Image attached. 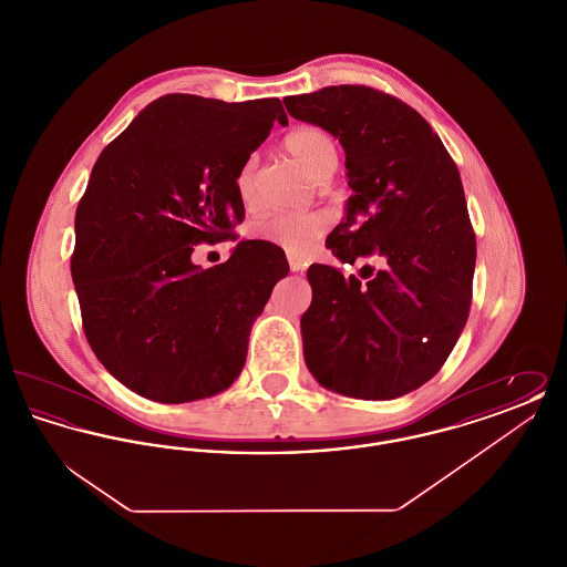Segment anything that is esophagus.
I'll list each match as a JSON object with an SVG mask.
<instances>
[{
    "instance_id": "1",
    "label": "esophagus",
    "mask_w": 567,
    "mask_h": 567,
    "mask_svg": "<svg viewBox=\"0 0 567 567\" xmlns=\"http://www.w3.org/2000/svg\"><path fill=\"white\" fill-rule=\"evenodd\" d=\"M306 261H301V259H297V257H291L289 255V268H291V271H303L306 270Z\"/></svg>"
}]
</instances>
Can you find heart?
<instances>
[{"label":"heart","instance_id":"b5f03b06","mask_svg":"<svg viewBox=\"0 0 567 567\" xmlns=\"http://www.w3.org/2000/svg\"><path fill=\"white\" fill-rule=\"evenodd\" d=\"M285 151L308 174L323 181L329 178L338 163V148L333 137L317 125H301L291 130L282 140ZM259 159L252 155L240 165L236 174V193L246 208H255L261 202V183L257 172ZM327 229L321 215H296V213H271L250 223V236L259 243L280 246L293 255L308 252Z\"/></svg>","mask_w":567,"mask_h":567}]
</instances>
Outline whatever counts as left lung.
<instances>
[{
	"instance_id": "obj_1",
	"label": "left lung",
	"mask_w": 567,
	"mask_h": 567,
	"mask_svg": "<svg viewBox=\"0 0 567 567\" xmlns=\"http://www.w3.org/2000/svg\"><path fill=\"white\" fill-rule=\"evenodd\" d=\"M297 121L336 135L347 153V218L327 248L359 280L312 266L301 317L306 365L323 386L357 400H395L440 372L467 323L476 266L458 169L432 125L384 91L324 86L282 100Z\"/></svg>"
}]
</instances>
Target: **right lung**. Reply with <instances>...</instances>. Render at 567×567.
I'll return each instance as SVG.
<instances>
[{"label": "right lung", "mask_w": 567, "mask_h": 567, "mask_svg": "<svg viewBox=\"0 0 567 567\" xmlns=\"http://www.w3.org/2000/svg\"><path fill=\"white\" fill-rule=\"evenodd\" d=\"M287 125L278 97L227 104L172 93L148 104L93 165L76 208L72 278L89 347L137 395L183 404L227 389L274 285L289 274L261 244L215 268L193 246L244 220L236 174Z\"/></svg>", "instance_id": "obj_1"}]
</instances>
